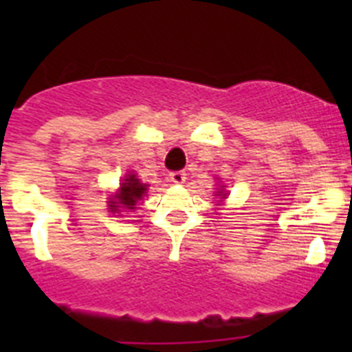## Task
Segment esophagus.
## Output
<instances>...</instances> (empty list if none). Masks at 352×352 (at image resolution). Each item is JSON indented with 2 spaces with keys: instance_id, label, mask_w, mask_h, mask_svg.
I'll list each match as a JSON object with an SVG mask.
<instances>
[{
  "instance_id": "34e87169",
  "label": "esophagus",
  "mask_w": 352,
  "mask_h": 352,
  "mask_svg": "<svg viewBox=\"0 0 352 352\" xmlns=\"http://www.w3.org/2000/svg\"><path fill=\"white\" fill-rule=\"evenodd\" d=\"M169 179L173 183H176V185H182L186 179V173L185 170H173V173L169 174Z\"/></svg>"
}]
</instances>
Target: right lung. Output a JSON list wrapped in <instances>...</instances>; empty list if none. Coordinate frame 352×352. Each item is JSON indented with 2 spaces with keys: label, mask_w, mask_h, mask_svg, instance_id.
<instances>
[{
  "label": "right lung",
  "mask_w": 352,
  "mask_h": 352,
  "mask_svg": "<svg viewBox=\"0 0 352 352\" xmlns=\"http://www.w3.org/2000/svg\"><path fill=\"white\" fill-rule=\"evenodd\" d=\"M146 192V185H142L133 174H129L126 179L121 183L120 190V203L118 201H111V210H118V204H123L126 210H135L139 199Z\"/></svg>",
  "instance_id": "right-lung-1"
}]
</instances>
